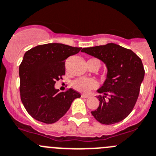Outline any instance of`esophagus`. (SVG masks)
<instances>
[{
	"label": "esophagus",
	"instance_id": "obj_1",
	"mask_svg": "<svg viewBox=\"0 0 156 156\" xmlns=\"http://www.w3.org/2000/svg\"><path fill=\"white\" fill-rule=\"evenodd\" d=\"M81 97H82V98H89V97H90V96H88V95L83 94L82 96H81Z\"/></svg>",
	"mask_w": 156,
	"mask_h": 156
}]
</instances>
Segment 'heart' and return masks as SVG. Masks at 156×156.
Listing matches in <instances>:
<instances>
[{
    "mask_svg": "<svg viewBox=\"0 0 156 156\" xmlns=\"http://www.w3.org/2000/svg\"><path fill=\"white\" fill-rule=\"evenodd\" d=\"M72 86L75 90L81 93H87L94 90L98 86L97 82L93 79L89 78H79L72 83Z\"/></svg>",
    "mask_w": 156,
    "mask_h": 156,
    "instance_id": "b5f03b06",
    "label": "heart"
}]
</instances>
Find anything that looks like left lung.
<instances>
[{
    "label": "left lung",
    "mask_w": 156,
    "mask_h": 156,
    "mask_svg": "<svg viewBox=\"0 0 156 156\" xmlns=\"http://www.w3.org/2000/svg\"><path fill=\"white\" fill-rule=\"evenodd\" d=\"M83 52L99 59L108 68L107 78L98 90L99 106L92 111L99 122H119L133 111L139 95L145 69L141 59L131 50L115 44L83 49Z\"/></svg>",
    "instance_id": "1"
}]
</instances>
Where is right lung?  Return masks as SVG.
<instances>
[{"mask_svg": "<svg viewBox=\"0 0 156 156\" xmlns=\"http://www.w3.org/2000/svg\"><path fill=\"white\" fill-rule=\"evenodd\" d=\"M83 51L81 47L63 44L38 45L27 50L19 66L20 95L27 112L37 121L54 123L69 110L80 94L72 88L55 90L57 80L65 75V62Z\"/></svg>", "mask_w": 156, "mask_h": 156, "instance_id": "obj_1", "label": "right lung"}]
</instances>
